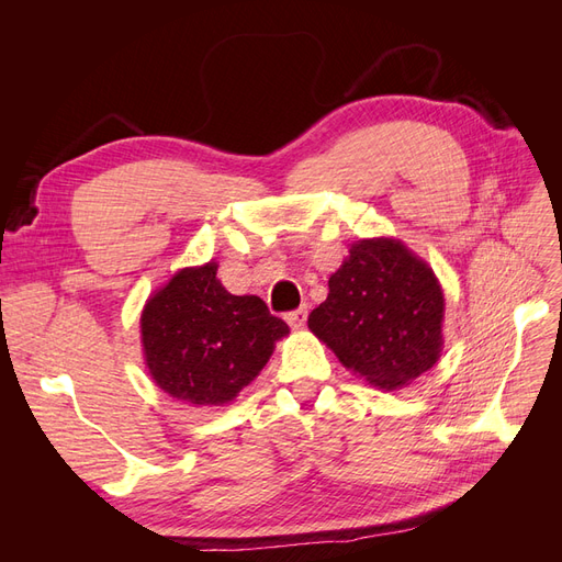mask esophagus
Here are the masks:
<instances>
[{"instance_id":"obj_1","label":"esophagus","mask_w":562,"mask_h":562,"mask_svg":"<svg viewBox=\"0 0 562 562\" xmlns=\"http://www.w3.org/2000/svg\"><path fill=\"white\" fill-rule=\"evenodd\" d=\"M307 307H300V310H295V312H288L285 314V321H288V326H293V328H302L304 323H307Z\"/></svg>"}]
</instances>
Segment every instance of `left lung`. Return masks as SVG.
Segmentation results:
<instances>
[{
	"label": "left lung",
	"mask_w": 562,
	"mask_h": 562,
	"mask_svg": "<svg viewBox=\"0 0 562 562\" xmlns=\"http://www.w3.org/2000/svg\"><path fill=\"white\" fill-rule=\"evenodd\" d=\"M446 300L431 267L396 239H361L310 314V330L368 384L401 389L443 349Z\"/></svg>",
	"instance_id": "1"
}]
</instances>
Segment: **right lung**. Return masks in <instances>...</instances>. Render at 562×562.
<instances>
[{"label": "right lung", "instance_id": "add662e5", "mask_svg": "<svg viewBox=\"0 0 562 562\" xmlns=\"http://www.w3.org/2000/svg\"><path fill=\"white\" fill-rule=\"evenodd\" d=\"M151 380L190 405H225L267 366L288 326L258 295H232L217 265L184 267L140 316Z\"/></svg>", "mask_w": 562, "mask_h": 562}]
</instances>
